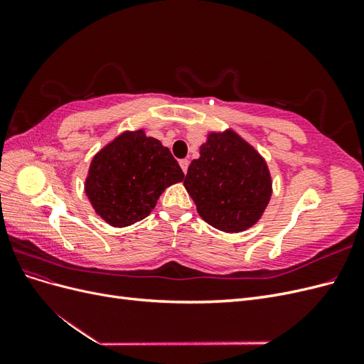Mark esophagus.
<instances>
[{"label":"esophagus","instance_id":"obj_1","mask_svg":"<svg viewBox=\"0 0 364 364\" xmlns=\"http://www.w3.org/2000/svg\"><path fill=\"white\" fill-rule=\"evenodd\" d=\"M179 164H181V168H182V171L186 174V171H188L190 161H188V159H181V161H179Z\"/></svg>","mask_w":364,"mask_h":364}]
</instances>
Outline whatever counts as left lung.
<instances>
[{"label": "left lung", "instance_id": "obj_1", "mask_svg": "<svg viewBox=\"0 0 364 364\" xmlns=\"http://www.w3.org/2000/svg\"><path fill=\"white\" fill-rule=\"evenodd\" d=\"M183 186L205 222L226 234L258 223L273 193L266 159L230 127L209 132Z\"/></svg>", "mask_w": 364, "mask_h": 364}]
</instances>
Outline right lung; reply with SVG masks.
<instances>
[{
    "label": "right lung",
    "mask_w": 364,
    "mask_h": 364,
    "mask_svg": "<svg viewBox=\"0 0 364 364\" xmlns=\"http://www.w3.org/2000/svg\"><path fill=\"white\" fill-rule=\"evenodd\" d=\"M182 181L183 171L168 147L144 129L124 130L94 155L85 193L107 225L126 228L146 218L159 196Z\"/></svg>",
    "instance_id": "right-lung-1"
}]
</instances>
